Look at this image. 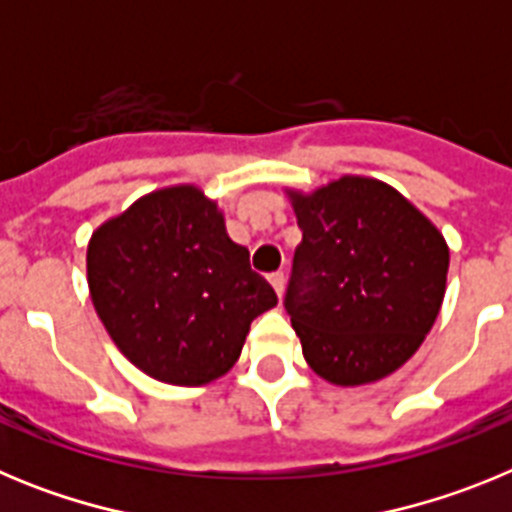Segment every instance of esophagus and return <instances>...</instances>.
I'll return each instance as SVG.
<instances>
[{"instance_id": "obj_1", "label": "esophagus", "mask_w": 512, "mask_h": 512, "mask_svg": "<svg viewBox=\"0 0 512 512\" xmlns=\"http://www.w3.org/2000/svg\"><path fill=\"white\" fill-rule=\"evenodd\" d=\"M284 271H274V274H271L269 277V282H271V287H274V292H277L279 297H282V292H284Z\"/></svg>"}]
</instances>
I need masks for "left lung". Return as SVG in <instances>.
Instances as JSON below:
<instances>
[{"label":"left lung","instance_id":"8db88e82","mask_svg":"<svg viewBox=\"0 0 512 512\" xmlns=\"http://www.w3.org/2000/svg\"><path fill=\"white\" fill-rule=\"evenodd\" d=\"M302 243L284 310L310 369L343 387L400 369L433 328L449 246L397 189L343 176L292 192Z\"/></svg>","mask_w":512,"mask_h":512}]
</instances>
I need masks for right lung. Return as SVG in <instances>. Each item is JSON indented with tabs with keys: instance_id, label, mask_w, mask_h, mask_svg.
<instances>
[{
	"instance_id": "add662e5",
	"label": "right lung",
	"mask_w": 512,
	"mask_h": 512,
	"mask_svg": "<svg viewBox=\"0 0 512 512\" xmlns=\"http://www.w3.org/2000/svg\"><path fill=\"white\" fill-rule=\"evenodd\" d=\"M87 274L94 310L122 354L182 387L223 377L253 318L277 305L197 187L161 189L107 220L89 241Z\"/></svg>"
}]
</instances>
